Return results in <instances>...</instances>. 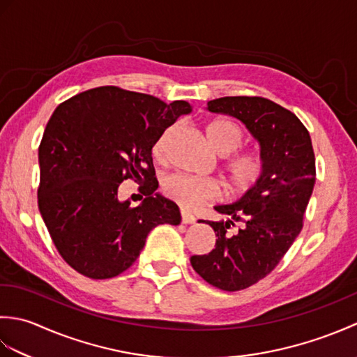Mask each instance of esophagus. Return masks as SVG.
<instances>
[{
  "label": "esophagus",
  "instance_id": "obj_1",
  "mask_svg": "<svg viewBox=\"0 0 357 357\" xmlns=\"http://www.w3.org/2000/svg\"><path fill=\"white\" fill-rule=\"evenodd\" d=\"M181 221H183V224H193L196 219L192 213H188V211H181Z\"/></svg>",
  "mask_w": 357,
  "mask_h": 357
}]
</instances>
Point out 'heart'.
Returning a JSON list of instances; mask_svg holds the SVG:
<instances>
[{"mask_svg":"<svg viewBox=\"0 0 357 357\" xmlns=\"http://www.w3.org/2000/svg\"><path fill=\"white\" fill-rule=\"evenodd\" d=\"M173 127L165 128L153 144V156H165L167 142ZM206 135L219 155L224 156L225 183L233 195H244L261 183L265 172L262 158L252 151H238L244 146L245 135L242 128L229 119H211L206 126ZM221 185L213 178H201L188 173H173L162 183V193L183 208H195L199 204L215 199Z\"/></svg>","mask_w":357,"mask_h":357,"instance_id":"heart-1","label":"heart"}]
</instances>
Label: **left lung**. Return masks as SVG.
<instances>
[{"label":"left lung","mask_w":357,"mask_h":357,"mask_svg":"<svg viewBox=\"0 0 357 357\" xmlns=\"http://www.w3.org/2000/svg\"><path fill=\"white\" fill-rule=\"evenodd\" d=\"M213 113L238 118L259 141L265 172L253 190L231 206H218L227 222L207 224L216 233L208 255L190 257L192 267L210 285L244 290L275 270L304 225L316 179L312 138L299 118L261 96H224L208 101ZM234 220L245 229L231 235Z\"/></svg>","instance_id":"1"}]
</instances>
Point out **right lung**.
Masks as SVG:
<instances>
[{
	"label": "right lung",
	"instance_id": "add662e5",
	"mask_svg": "<svg viewBox=\"0 0 357 357\" xmlns=\"http://www.w3.org/2000/svg\"><path fill=\"white\" fill-rule=\"evenodd\" d=\"M187 101H164L116 86L86 90L53 112L38 149V208L63 259L90 279H110L138 259L159 224L178 225L176 204L155 195L151 147ZM126 178L146 199L132 208L117 199ZM142 199V196H141Z\"/></svg>",
	"mask_w": 357,
	"mask_h": 357
}]
</instances>
